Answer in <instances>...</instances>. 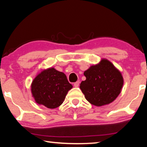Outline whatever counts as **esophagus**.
<instances>
[{
	"label": "esophagus",
	"mask_w": 147,
	"mask_h": 147,
	"mask_svg": "<svg viewBox=\"0 0 147 147\" xmlns=\"http://www.w3.org/2000/svg\"><path fill=\"white\" fill-rule=\"evenodd\" d=\"M79 84H80L79 81H78V82H76L75 83H74V86L75 87V88H78V87L79 86Z\"/></svg>",
	"instance_id": "obj_1"
}]
</instances>
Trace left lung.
<instances>
[{
    "label": "left lung",
    "instance_id": "8db88e82",
    "mask_svg": "<svg viewBox=\"0 0 147 147\" xmlns=\"http://www.w3.org/2000/svg\"><path fill=\"white\" fill-rule=\"evenodd\" d=\"M86 80L80 85L89 103L102 106L112 102L121 93L124 84L121 73L108 59L102 58L98 63L84 71Z\"/></svg>",
    "mask_w": 147,
    "mask_h": 147
}]
</instances>
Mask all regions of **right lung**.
Masks as SVG:
<instances>
[{"label":"right lung","mask_w":147,"mask_h":147,"mask_svg":"<svg viewBox=\"0 0 147 147\" xmlns=\"http://www.w3.org/2000/svg\"><path fill=\"white\" fill-rule=\"evenodd\" d=\"M73 88L65 74L54 67L44 69L31 84V93L37 104L49 109L59 107Z\"/></svg>","instance_id":"obj_1"}]
</instances>
